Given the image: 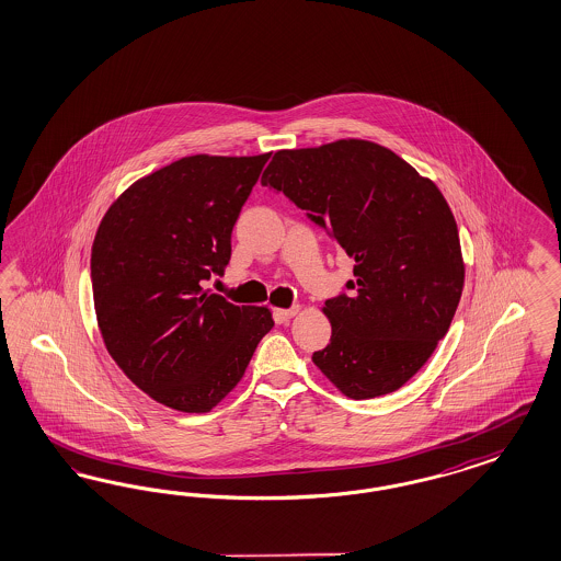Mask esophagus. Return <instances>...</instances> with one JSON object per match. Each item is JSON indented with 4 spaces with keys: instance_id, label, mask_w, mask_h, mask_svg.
<instances>
[{
    "instance_id": "34e87169",
    "label": "esophagus",
    "mask_w": 561,
    "mask_h": 561,
    "mask_svg": "<svg viewBox=\"0 0 561 561\" xmlns=\"http://www.w3.org/2000/svg\"><path fill=\"white\" fill-rule=\"evenodd\" d=\"M298 310L300 307H291V309H277L273 312V317H275V321L277 323H288L291 317H296L298 314Z\"/></svg>"
}]
</instances>
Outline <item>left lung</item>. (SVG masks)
<instances>
[{
	"label": "left lung",
	"mask_w": 561,
	"mask_h": 561,
	"mask_svg": "<svg viewBox=\"0 0 561 561\" xmlns=\"http://www.w3.org/2000/svg\"><path fill=\"white\" fill-rule=\"evenodd\" d=\"M356 261L325 300L331 340L312 354L352 400L407 383L444 340L463 286L456 219L439 188L368 140L273 154L261 178Z\"/></svg>",
	"instance_id": "obj_1"
}]
</instances>
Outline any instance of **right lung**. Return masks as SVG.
<instances>
[{"label": "right lung", "mask_w": 561, "mask_h": 561, "mask_svg": "<svg viewBox=\"0 0 561 561\" xmlns=\"http://www.w3.org/2000/svg\"><path fill=\"white\" fill-rule=\"evenodd\" d=\"M271 153L193 154L135 182L101 219L91 282L107 352L153 400L207 412L242 379L270 309L205 290Z\"/></svg>", "instance_id": "1"}]
</instances>
